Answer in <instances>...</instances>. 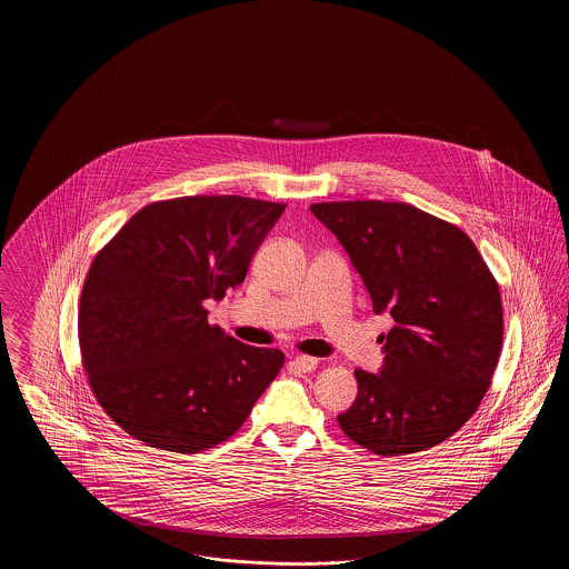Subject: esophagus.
<instances>
[{
  "label": "esophagus",
  "instance_id": "esophagus-1",
  "mask_svg": "<svg viewBox=\"0 0 569 569\" xmlns=\"http://www.w3.org/2000/svg\"><path fill=\"white\" fill-rule=\"evenodd\" d=\"M292 365L297 367L298 371H302V373H311V371H316V367H318V358H313V356H305V353H298V356H295Z\"/></svg>",
  "mask_w": 569,
  "mask_h": 569
}]
</instances>
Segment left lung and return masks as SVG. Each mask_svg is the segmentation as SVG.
Segmentation results:
<instances>
[{
    "mask_svg": "<svg viewBox=\"0 0 569 569\" xmlns=\"http://www.w3.org/2000/svg\"><path fill=\"white\" fill-rule=\"evenodd\" d=\"M311 213L348 251L373 311L395 320L379 335V373L353 371L341 431L379 457L446 441L482 403L503 341L499 286L478 247L406 202H318Z\"/></svg>",
    "mask_w": 569,
    "mask_h": 569,
    "instance_id": "left-lung-1",
    "label": "left lung"
}]
</instances>
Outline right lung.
<instances>
[{"label":"right lung","mask_w":569,"mask_h":569,"mask_svg":"<svg viewBox=\"0 0 569 569\" xmlns=\"http://www.w3.org/2000/svg\"><path fill=\"white\" fill-rule=\"evenodd\" d=\"M283 211L243 196L160 200L98 251L79 305L82 369L126 433L193 455L243 427L286 356L209 325L204 302L243 283Z\"/></svg>","instance_id":"obj_1"}]
</instances>
